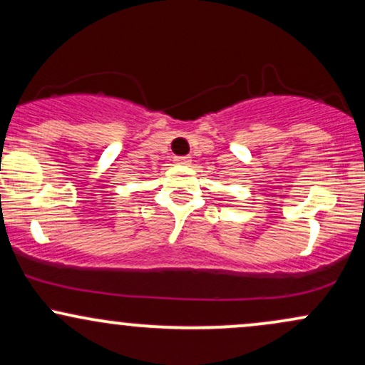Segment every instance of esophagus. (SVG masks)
<instances>
[{
  "label": "esophagus",
  "mask_w": 365,
  "mask_h": 365,
  "mask_svg": "<svg viewBox=\"0 0 365 365\" xmlns=\"http://www.w3.org/2000/svg\"><path fill=\"white\" fill-rule=\"evenodd\" d=\"M190 156H177L175 158V163H177V165H190Z\"/></svg>",
  "instance_id": "34e87169"
}]
</instances>
